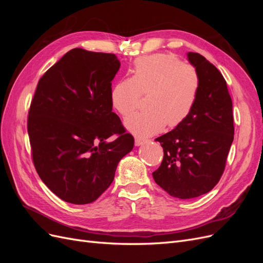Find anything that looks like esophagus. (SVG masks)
I'll return each instance as SVG.
<instances>
[{
  "mask_svg": "<svg viewBox=\"0 0 263 263\" xmlns=\"http://www.w3.org/2000/svg\"><path fill=\"white\" fill-rule=\"evenodd\" d=\"M147 140L146 139H141V138H135V146H141L146 144Z\"/></svg>",
  "mask_w": 263,
  "mask_h": 263,
  "instance_id": "1",
  "label": "esophagus"
}]
</instances>
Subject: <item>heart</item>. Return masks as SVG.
<instances>
[{"mask_svg": "<svg viewBox=\"0 0 263 263\" xmlns=\"http://www.w3.org/2000/svg\"><path fill=\"white\" fill-rule=\"evenodd\" d=\"M200 92V76L193 66L182 63L169 53L142 55L134 62L132 78L117 81L110 90V103L122 116L138 106L141 94H147L145 112L125 119V128L138 138L160 133L165 125L183 123L194 108Z\"/></svg>", "mask_w": 263, "mask_h": 263, "instance_id": "1", "label": "heart"}]
</instances>
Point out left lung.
Instances as JSON below:
<instances>
[{
    "mask_svg": "<svg viewBox=\"0 0 263 263\" xmlns=\"http://www.w3.org/2000/svg\"><path fill=\"white\" fill-rule=\"evenodd\" d=\"M187 59L200 76L197 101L184 122L156 139L163 160L153 173L159 186L182 200L201 196L217 184L235 133L224 77L200 53L187 52Z\"/></svg>",
    "mask_w": 263,
    "mask_h": 263,
    "instance_id": "8db88e82",
    "label": "left lung"
}]
</instances>
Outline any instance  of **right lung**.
<instances>
[{"instance_id": "add662e5", "label": "right lung", "mask_w": 263, "mask_h": 263, "mask_svg": "<svg viewBox=\"0 0 263 263\" xmlns=\"http://www.w3.org/2000/svg\"><path fill=\"white\" fill-rule=\"evenodd\" d=\"M114 53L68 51L45 72L31 100L27 130L39 178L61 200L89 204L110 185L134 137L112 112ZM115 134L110 143L106 139Z\"/></svg>"}]
</instances>
